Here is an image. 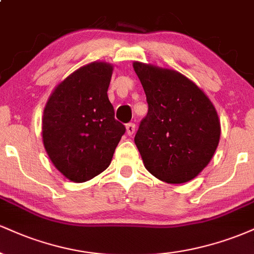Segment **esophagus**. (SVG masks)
<instances>
[{
	"label": "esophagus",
	"mask_w": 254,
	"mask_h": 254,
	"mask_svg": "<svg viewBox=\"0 0 254 254\" xmlns=\"http://www.w3.org/2000/svg\"><path fill=\"white\" fill-rule=\"evenodd\" d=\"M135 129H136V127H135V124H133V123L127 124V133L129 136L133 135V132H135Z\"/></svg>",
	"instance_id": "esophagus-1"
}]
</instances>
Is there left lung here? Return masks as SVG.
I'll return each mask as SVG.
<instances>
[{
  "instance_id": "8db88e82",
  "label": "left lung",
  "mask_w": 254,
  "mask_h": 254,
  "mask_svg": "<svg viewBox=\"0 0 254 254\" xmlns=\"http://www.w3.org/2000/svg\"><path fill=\"white\" fill-rule=\"evenodd\" d=\"M132 65L148 103L135 136L144 167L168 184L190 182L208 166L220 142L216 109L179 71L141 62Z\"/></svg>"
}]
</instances>
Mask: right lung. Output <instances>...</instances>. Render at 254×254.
Here are the masks:
<instances>
[{
  "instance_id": "1",
  "label": "right lung",
  "mask_w": 254,
  "mask_h": 254,
  "mask_svg": "<svg viewBox=\"0 0 254 254\" xmlns=\"http://www.w3.org/2000/svg\"><path fill=\"white\" fill-rule=\"evenodd\" d=\"M113 65L92 62L55 87L43 115V143L66 179L84 183L109 167L125 127L107 97Z\"/></svg>"
}]
</instances>
